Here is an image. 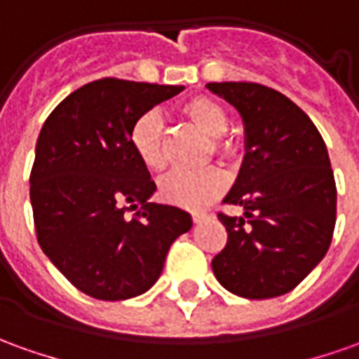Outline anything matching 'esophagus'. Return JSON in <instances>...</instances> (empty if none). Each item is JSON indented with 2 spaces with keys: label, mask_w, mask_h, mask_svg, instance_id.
I'll return each instance as SVG.
<instances>
[{
  "label": "esophagus",
  "mask_w": 359,
  "mask_h": 359,
  "mask_svg": "<svg viewBox=\"0 0 359 359\" xmlns=\"http://www.w3.org/2000/svg\"><path fill=\"white\" fill-rule=\"evenodd\" d=\"M206 218H208L206 212H192V222H194V224H200V222H204Z\"/></svg>",
  "instance_id": "obj_1"
}]
</instances>
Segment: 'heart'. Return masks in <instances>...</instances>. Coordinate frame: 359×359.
<instances>
[{"label":"heart","instance_id":"heart-1","mask_svg":"<svg viewBox=\"0 0 359 359\" xmlns=\"http://www.w3.org/2000/svg\"><path fill=\"white\" fill-rule=\"evenodd\" d=\"M182 116L204 135L212 137V149L220 157H230L231 143L224 137L230 128L226 109L210 97H192L182 106ZM129 145L139 163L151 172H161L167 167L165 147V121L157 109H149L139 116L129 131ZM226 190V177L218 169H204L198 172L172 170L159 182V196L180 208H204Z\"/></svg>","mask_w":359,"mask_h":359}]
</instances>
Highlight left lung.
<instances>
[{
    "label": "left lung",
    "mask_w": 359,
    "mask_h": 359,
    "mask_svg": "<svg viewBox=\"0 0 359 359\" xmlns=\"http://www.w3.org/2000/svg\"><path fill=\"white\" fill-rule=\"evenodd\" d=\"M206 88L240 111L245 157L224 198L243 216L218 214L226 248L212 259L224 289L243 299L292 291L323 262L336 224V182L323 135L294 102L255 82Z\"/></svg>",
    "instance_id": "1"
}]
</instances>
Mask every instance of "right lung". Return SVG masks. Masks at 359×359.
I'll return each mask as SVG.
<instances>
[{
	"label": "right lung",
	"mask_w": 359,
	"mask_h": 359,
	"mask_svg": "<svg viewBox=\"0 0 359 359\" xmlns=\"http://www.w3.org/2000/svg\"><path fill=\"white\" fill-rule=\"evenodd\" d=\"M184 86L102 78L46 118L31 169L36 240L58 271L100 301H126L161 277L189 212L149 202L157 190L129 145L135 119ZM137 208L129 221L127 204Z\"/></svg>",
	"instance_id": "add662e5"
}]
</instances>
